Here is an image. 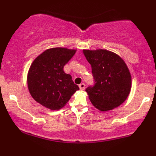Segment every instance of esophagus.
<instances>
[{"mask_svg": "<svg viewBox=\"0 0 156 156\" xmlns=\"http://www.w3.org/2000/svg\"><path fill=\"white\" fill-rule=\"evenodd\" d=\"M85 87H86V85L84 83H81L80 84H79V88L80 90H83V89H85Z\"/></svg>", "mask_w": 156, "mask_h": 156, "instance_id": "1", "label": "esophagus"}]
</instances>
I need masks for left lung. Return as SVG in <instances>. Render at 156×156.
Here are the masks:
<instances>
[{"label":"left lung","mask_w":156,"mask_h":156,"mask_svg":"<svg viewBox=\"0 0 156 156\" xmlns=\"http://www.w3.org/2000/svg\"><path fill=\"white\" fill-rule=\"evenodd\" d=\"M83 52L92 66L94 81L86 89L90 101L102 112L117 108L127 99L131 87V76L125 62L106 50Z\"/></svg>","instance_id":"1"}]
</instances>
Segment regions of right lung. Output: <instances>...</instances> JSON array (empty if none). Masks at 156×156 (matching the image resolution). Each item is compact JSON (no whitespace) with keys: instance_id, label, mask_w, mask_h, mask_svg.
I'll list each match as a JSON object with an SVG mask.
<instances>
[{"instance_id":"add662e5","label":"right lung","mask_w":156,"mask_h":156,"mask_svg":"<svg viewBox=\"0 0 156 156\" xmlns=\"http://www.w3.org/2000/svg\"><path fill=\"white\" fill-rule=\"evenodd\" d=\"M76 50L55 48L46 50L35 58L28 71L27 83L32 98L51 110H58L79 89L64 67Z\"/></svg>"}]
</instances>
